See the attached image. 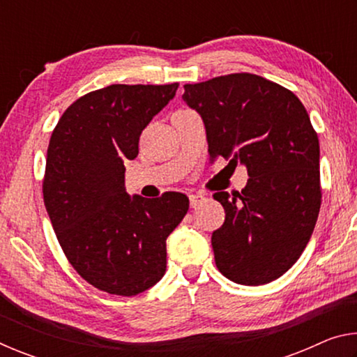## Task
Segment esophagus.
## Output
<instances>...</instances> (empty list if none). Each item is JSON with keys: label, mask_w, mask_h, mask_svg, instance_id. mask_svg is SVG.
<instances>
[{"label": "esophagus", "mask_w": 357, "mask_h": 357, "mask_svg": "<svg viewBox=\"0 0 357 357\" xmlns=\"http://www.w3.org/2000/svg\"><path fill=\"white\" fill-rule=\"evenodd\" d=\"M206 200L200 193H195V195H189V202H190V208H198L200 204Z\"/></svg>", "instance_id": "esophagus-1"}]
</instances>
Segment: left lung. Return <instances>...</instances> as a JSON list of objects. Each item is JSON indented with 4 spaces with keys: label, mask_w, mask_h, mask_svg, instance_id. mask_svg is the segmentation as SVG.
I'll use <instances>...</instances> for the list:
<instances>
[{
    "label": "left lung",
    "mask_w": 357,
    "mask_h": 357,
    "mask_svg": "<svg viewBox=\"0 0 357 357\" xmlns=\"http://www.w3.org/2000/svg\"><path fill=\"white\" fill-rule=\"evenodd\" d=\"M183 99L203 119L209 155L249 173L241 192L214 193L225 209L211 238L217 268L239 285L279 279L304 252L321 206L309 113L289 89L245 72L184 84Z\"/></svg>",
    "instance_id": "obj_1"
}]
</instances>
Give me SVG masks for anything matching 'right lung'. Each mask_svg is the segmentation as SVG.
<instances>
[{"label": "right lung", "instance_id": "1", "mask_svg": "<svg viewBox=\"0 0 357 357\" xmlns=\"http://www.w3.org/2000/svg\"><path fill=\"white\" fill-rule=\"evenodd\" d=\"M179 84H110L77 99L59 118L47 149L45 209L69 263L100 291L135 296L167 269V238L189 198L155 200L126 192V160Z\"/></svg>", "mask_w": 357, "mask_h": 357}]
</instances>
